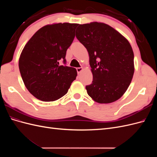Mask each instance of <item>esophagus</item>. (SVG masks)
Wrapping results in <instances>:
<instances>
[{
  "instance_id": "1",
  "label": "esophagus",
  "mask_w": 157,
  "mask_h": 157,
  "mask_svg": "<svg viewBox=\"0 0 157 157\" xmlns=\"http://www.w3.org/2000/svg\"><path fill=\"white\" fill-rule=\"evenodd\" d=\"M82 70H83V68H82V67H77V71L78 73H80Z\"/></svg>"
}]
</instances>
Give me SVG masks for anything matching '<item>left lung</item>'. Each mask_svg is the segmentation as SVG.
<instances>
[{"label": "left lung", "instance_id": "1", "mask_svg": "<svg viewBox=\"0 0 157 157\" xmlns=\"http://www.w3.org/2000/svg\"><path fill=\"white\" fill-rule=\"evenodd\" d=\"M76 37L88 50L93 75L86 86L89 96L99 103L117 101L125 93L134 73V52L128 40L103 23L79 25Z\"/></svg>", "mask_w": 157, "mask_h": 157}]
</instances>
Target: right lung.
<instances>
[{
    "instance_id": "1",
    "label": "right lung",
    "mask_w": 157,
    "mask_h": 157,
    "mask_svg": "<svg viewBox=\"0 0 157 157\" xmlns=\"http://www.w3.org/2000/svg\"><path fill=\"white\" fill-rule=\"evenodd\" d=\"M77 23L42 27L28 41L19 59V69L27 89L36 98L54 101L67 93L77 75L66 66V52L75 36ZM63 60V66L59 62Z\"/></svg>"
}]
</instances>
